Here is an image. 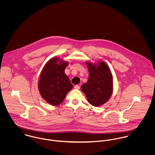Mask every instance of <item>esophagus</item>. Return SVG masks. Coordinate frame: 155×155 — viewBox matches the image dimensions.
Here are the masks:
<instances>
[{
	"mask_svg": "<svg viewBox=\"0 0 155 155\" xmlns=\"http://www.w3.org/2000/svg\"><path fill=\"white\" fill-rule=\"evenodd\" d=\"M79 88H80V87H79V85H75V86H74V89H79Z\"/></svg>",
	"mask_w": 155,
	"mask_h": 155,
	"instance_id": "34e87169",
	"label": "esophagus"
}]
</instances>
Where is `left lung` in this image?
<instances>
[{
	"mask_svg": "<svg viewBox=\"0 0 155 155\" xmlns=\"http://www.w3.org/2000/svg\"><path fill=\"white\" fill-rule=\"evenodd\" d=\"M89 71L88 82L81 86L89 104L95 107L106 103L113 92V76L107 64L99 61L97 64L87 62Z\"/></svg>",
	"mask_w": 155,
	"mask_h": 155,
	"instance_id": "8db88e82",
	"label": "left lung"
}]
</instances>
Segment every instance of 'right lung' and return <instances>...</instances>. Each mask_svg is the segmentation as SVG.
<instances>
[{"label": "right lung", "instance_id": "right-lung-1", "mask_svg": "<svg viewBox=\"0 0 155 155\" xmlns=\"http://www.w3.org/2000/svg\"><path fill=\"white\" fill-rule=\"evenodd\" d=\"M68 65L66 61L58 58L50 59L41 73L38 83L40 94L45 100L52 106L62 103L67 92L73 88V85L64 70Z\"/></svg>", "mask_w": 155, "mask_h": 155}]
</instances>
